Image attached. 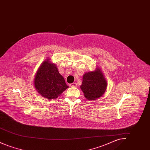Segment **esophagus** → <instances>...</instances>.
Returning a JSON list of instances; mask_svg holds the SVG:
<instances>
[{
	"label": "esophagus",
	"mask_w": 150,
	"mask_h": 150,
	"mask_svg": "<svg viewBox=\"0 0 150 150\" xmlns=\"http://www.w3.org/2000/svg\"><path fill=\"white\" fill-rule=\"evenodd\" d=\"M69 86L71 87H72V86L73 87H76V86H77V84L76 83H71Z\"/></svg>",
	"instance_id": "34e87169"
}]
</instances>
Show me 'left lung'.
Returning <instances> with one entry per match:
<instances>
[{
  "label": "left lung",
  "mask_w": 150,
  "mask_h": 150,
  "mask_svg": "<svg viewBox=\"0 0 150 150\" xmlns=\"http://www.w3.org/2000/svg\"><path fill=\"white\" fill-rule=\"evenodd\" d=\"M107 83L98 69L95 71L86 73L83 77L80 88L86 98L95 100L101 97L106 91Z\"/></svg>",
  "instance_id": "8db88e82"
}]
</instances>
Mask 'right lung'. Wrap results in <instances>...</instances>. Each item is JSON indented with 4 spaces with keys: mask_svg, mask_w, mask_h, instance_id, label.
<instances>
[{
    "mask_svg": "<svg viewBox=\"0 0 150 150\" xmlns=\"http://www.w3.org/2000/svg\"><path fill=\"white\" fill-rule=\"evenodd\" d=\"M47 59L42 63L36 72L34 86L38 92L48 99H56L64 91L67 86L55 64Z\"/></svg>",
    "mask_w": 150,
    "mask_h": 150,
    "instance_id": "right-lung-1",
    "label": "right lung"
}]
</instances>
